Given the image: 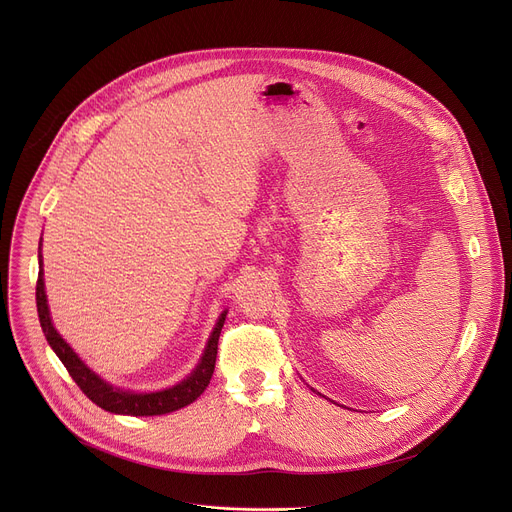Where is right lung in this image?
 <instances>
[{"label": "right lung", "mask_w": 512, "mask_h": 512, "mask_svg": "<svg viewBox=\"0 0 512 512\" xmlns=\"http://www.w3.org/2000/svg\"><path fill=\"white\" fill-rule=\"evenodd\" d=\"M36 308L42 333L57 353V357L67 367L69 376L73 382L81 388V392L96 402L100 408L116 414H132V416H155V414H167L173 410H179L183 406L192 404L210 384L214 365H216V353H218V337L224 327L226 310L220 314L216 327L208 339V345L204 349V355L196 369L188 378H183L179 384L161 390V392H132V390H120L110 384H106L102 378H98L75 353L73 349L61 339V335L55 331L51 316H49V304H46L44 294V280H42V259H40V271L36 280Z\"/></svg>", "instance_id": "1"}]
</instances>
